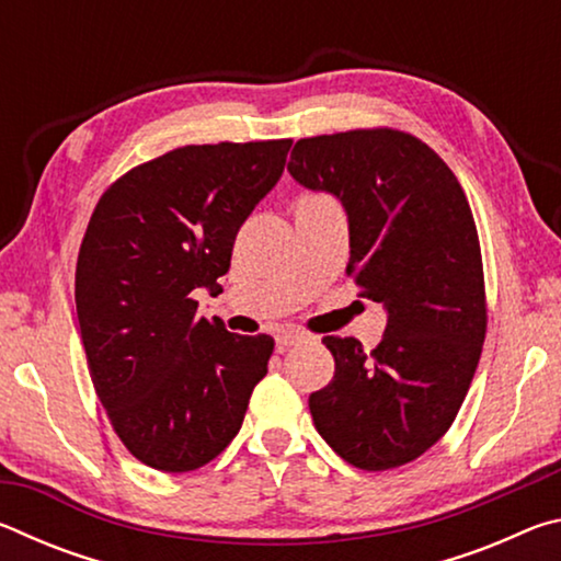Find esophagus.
<instances>
[{"label":"esophagus","instance_id":"obj_1","mask_svg":"<svg viewBox=\"0 0 561 561\" xmlns=\"http://www.w3.org/2000/svg\"><path fill=\"white\" fill-rule=\"evenodd\" d=\"M307 339L301 334V331H294V329H287V331H279L277 334V346L279 348H289L294 344H301V341Z\"/></svg>","mask_w":561,"mask_h":561}]
</instances>
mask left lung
<instances>
[{
  "label": "left lung",
  "mask_w": 561,
  "mask_h": 561,
  "mask_svg": "<svg viewBox=\"0 0 561 561\" xmlns=\"http://www.w3.org/2000/svg\"><path fill=\"white\" fill-rule=\"evenodd\" d=\"M287 170L348 217L360 297L383 304L381 344L327 336L336 371L309 396L321 438L360 470H391L458 415L488 329L480 240L458 178L411 133L358 128L301 138Z\"/></svg>",
  "instance_id": "obj_1"
}]
</instances>
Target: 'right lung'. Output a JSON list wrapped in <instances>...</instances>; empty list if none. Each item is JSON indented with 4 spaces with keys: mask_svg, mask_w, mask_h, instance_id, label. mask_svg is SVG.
<instances>
[{
    "mask_svg": "<svg viewBox=\"0 0 561 561\" xmlns=\"http://www.w3.org/2000/svg\"><path fill=\"white\" fill-rule=\"evenodd\" d=\"M291 140L185 146L101 195L76 262V314L99 401L148 468L187 472L242 428L274 351L197 317L220 291L242 222L284 173Z\"/></svg>",
    "mask_w": 561,
    "mask_h": 561,
    "instance_id": "add662e5",
    "label": "right lung"
}]
</instances>
